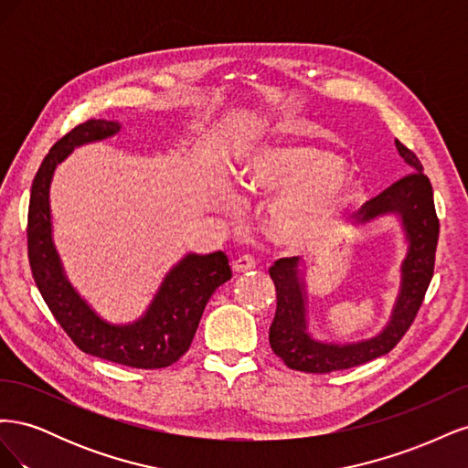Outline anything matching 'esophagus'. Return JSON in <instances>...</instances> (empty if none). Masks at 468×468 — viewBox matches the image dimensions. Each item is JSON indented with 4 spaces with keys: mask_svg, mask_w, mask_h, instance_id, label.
Wrapping results in <instances>:
<instances>
[{
    "mask_svg": "<svg viewBox=\"0 0 468 468\" xmlns=\"http://www.w3.org/2000/svg\"><path fill=\"white\" fill-rule=\"evenodd\" d=\"M256 267V258L253 256H242L232 261V271L234 273H244V271H250V269Z\"/></svg>",
    "mask_w": 468,
    "mask_h": 468,
    "instance_id": "obj_1",
    "label": "esophagus"
}]
</instances>
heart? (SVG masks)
<instances>
[{"mask_svg": "<svg viewBox=\"0 0 468 468\" xmlns=\"http://www.w3.org/2000/svg\"><path fill=\"white\" fill-rule=\"evenodd\" d=\"M239 181L253 195H275L265 226L275 242L289 248L322 242L363 197L361 179L342 167L337 154L306 144L256 150L239 169ZM217 205L229 212L239 208L232 193H220Z\"/></svg>", "mask_w": 468, "mask_h": 468, "instance_id": "1", "label": "heart"}]
</instances>
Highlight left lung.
Wrapping results in <instances>:
<instances>
[{
    "mask_svg": "<svg viewBox=\"0 0 468 468\" xmlns=\"http://www.w3.org/2000/svg\"><path fill=\"white\" fill-rule=\"evenodd\" d=\"M396 150L412 169L388 189L367 201L359 212V224L378 217H399L408 242L400 267V291L396 296L388 324L380 334L353 344L318 342L308 334L306 285L299 258H281L269 267L277 291L275 318L269 325V344L289 369L304 373H332L373 361L400 342L412 325L423 296L430 287L435 265L439 220L433 205V189L418 155L396 140Z\"/></svg>",
    "mask_w": 468,
    "mask_h": 468,
    "instance_id": "1",
    "label": "left lung"
}]
</instances>
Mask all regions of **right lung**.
I'll return each mask as SVG.
<instances>
[{"mask_svg":"<svg viewBox=\"0 0 468 468\" xmlns=\"http://www.w3.org/2000/svg\"><path fill=\"white\" fill-rule=\"evenodd\" d=\"M119 131L117 121H86L62 136L42 160L33 179L27 222L29 263L56 322L83 353L134 369H162L189 349L208 299L232 277V271L222 251L207 256L187 253L169 269L146 313L129 324L103 320L81 299L68 281L52 242L50 183L54 169L74 148L115 136Z\"/></svg>","mask_w":468,"mask_h":468,"instance_id":"add662e5","label":"right lung"}]
</instances>
